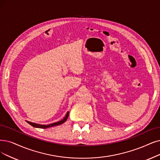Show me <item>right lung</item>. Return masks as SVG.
<instances>
[{
	"instance_id": "add662e5",
	"label": "right lung",
	"mask_w": 160,
	"mask_h": 160,
	"mask_svg": "<svg viewBox=\"0 0 160 160\" xmlns=\"http://www.w3.org/2000/svg\"><path fill=\"white\" fill-rule=\"evenodd\" d=\"M69 113V112H68L66 115V116L63 118V119H62V120H60L59 121H57V122H55V123H53L48 124V125H41V124H38V123H32V122H30V121H26L29 125H31V126H33V127H36V128L47 129V128H49V127H54V126L60 125L64 123L65 121H66V120L68 118Z\"/></svg>"
}]
</instances>
